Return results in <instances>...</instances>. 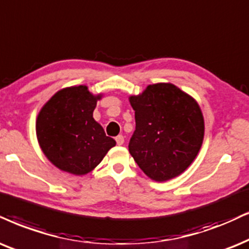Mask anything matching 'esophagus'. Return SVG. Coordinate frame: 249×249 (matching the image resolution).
<instances>
[{
	"mask_svg": "<svg viewBox=\"0 0 249 249\" xmlns=\"http://www.w3.org/2000/svg\"><path fill=\"white\" fill-rule=\"evenodd\" d=\"M116 142H117L119 146H122V144L124 143V137H123V135H117V137H116Z\"/></svg>",
	"mask_w": 249,
	"mask_h": 249,
	"instance_id": "34e87169",
	"label": "esophagus"
}]
</instances>
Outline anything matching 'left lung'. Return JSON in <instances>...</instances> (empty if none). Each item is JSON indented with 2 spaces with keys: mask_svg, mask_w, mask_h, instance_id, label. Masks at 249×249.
<instances>
[{
  "mask_svg": "<svg viewBox=\"0 0 249 249\" xmlns=\"http://www.w3.org/2000/svg\"><path fill=\"white\" fill-rule=\"evenodd\" d=\"M135 131L128 150L148 177L175 178L194 161L203 141L204 122L196 101L172 84L149 85L131 96Z\"/></svg>",
  "mask_w": 249,
  "mask_h": 249,
  "instance_id": "obj_1",
  "label": "left lung"
}]
</instances>
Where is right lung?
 <instances>
[{
	"instance_id": "add662e5",
	"label": "right lung",
	"mask_w": 249,
	"mask_h": 249,
	"mask_svg": "<svg viewBox=\"0 0 249 249\" xmlns=\"http://www.w3.org/2000/svg\"><path fill=\"white\" fill-rule=\"evenodd\" d=\"M101 95H93L86 86L58 90L41 109L36 119V137L47 159L72 175H86L95 168L116 144L93 118Z\"/></svg>"
}]
</instances>
